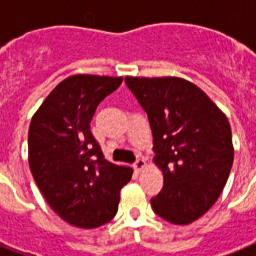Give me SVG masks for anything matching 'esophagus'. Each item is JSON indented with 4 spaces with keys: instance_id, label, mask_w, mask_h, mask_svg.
I'll return each instance as SVG.
<instances>
[{
    "instance_id": "34e87169",
    "label": "esophagus",
    "mask_w": 256,
    "mask_h": 256,
    "mask_svg": "<svg viewBox=\"0 0 256 256\" xmlns=\"http://www.w3.org/2000/svg\"><path fill=\"white\" fill-rule=\"evenodd\" d=\"M144 167H146V160L142 159V158H138V159L136 160V163H134V168H136L138 171H142Z\"/></svg>"
}]
</instances>
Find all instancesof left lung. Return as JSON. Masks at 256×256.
Listing matches in <instances>:
<instances>
[{
    "label": "left lung",
    "mask_w": 256,
    "mask_h": 256,
    "mask_svg": "<svg viewBox=\"0 0 256 256\" xmlns=\"http://www.w3.org/2000/svg\"><path fill=\"white\" fill-rule=\"evenodd\" d=\"M148 114L162 191L150 199L160 218L190 224L223 191L234 162L231 126L206 93L180 77H126Z\"/></svg>",
    "instance_id": "8db88e82"
}]
</instances>
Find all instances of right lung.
<instances>
[{
	"instance_id": "1",
	"label": "right lung",
	"mask_w": 256,
	"mask_h": 256,
	"mask_svg": "<svg viewBox=\"0 0 256 256\" xmlns=\"http://www.w3.org/2000/svg\"><path fill=\"white\" fill-rule=\"evenodd\" d=\"M122 77L74 74L61 81L33 114L29 167L50 208L69 224L96 228L118 212L134 170L104 159L90 132L97 106Z\"/></svg>"
}]
</instances>
